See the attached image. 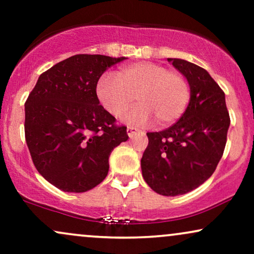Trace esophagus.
Instances as JSON below:
<instances>
[{"mask_svg":"<svg viewBox=\"0 0 254 254\" xmlns=\"http://www.w3.org/2000/svg\"><path fill=\"white\" fill-rule=\"evenodd\" d=\"M127 135H129L130 138H132V137L135 136L136 133H139V132H142V131L137 129V127H127Z\"/></svg>","mask_w":254,"mask_h":254,"instance_id":"34e87169","label":"esophagus"}]
</instances>
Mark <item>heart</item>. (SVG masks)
<instances>
[{
    "mask_svg": "<svg viewBox=\"0 0 254 254\" xmlns=\"http://www.w3.org/2000/svg\"><path fill=\"white\" fill-rule=\"evenodd\" d=\"M99 101L112 116H127L133 124H145L155 118L160 127L182 118L191 100V86L182 74L153 62H138L121 69L117 74H104L97 84Z\"/></svg>",
    "mask_w": 254,
    "mask_h": 254,
    "instance_id": "1",
    "label": "heart"
}]
</instances>
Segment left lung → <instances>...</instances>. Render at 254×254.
<instances>
[{"label": "left lung", "instance_id": "1", "mask_svg": "<svg viewBox=\"0 0 254 254\" xmlns=\"http://www.w3.org/2000/svg\"><path fill=\"white\" fill-rule=\"evenodd\" d=\"M188 78L191 100L182 118L167 129L147 132L142 176L162 196L188 193L208 180L223 155L230 124L224 92L205 69L168 58Z\"/></svg>", "mask_w": 254, "mask_h": 254}]
</instances>
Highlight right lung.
<instances>
[{"instance_id": "1", "label": "right lung", "mask_w": 254, "mask_h": 254, "mask_svg": "<svg viewBox=\"0 0 254 254\" xmlns=\"http://www.w3.org/2000/svg\"><path fill=\"white\" fill-rule=\"evenodd\" d=\"M75 55L38 78L25 103V138L37 171L60 190L86 192L109 173L111 151L127 141V127L99 103L97 84L124 61Z\"/></svg>"}]
</instances>
